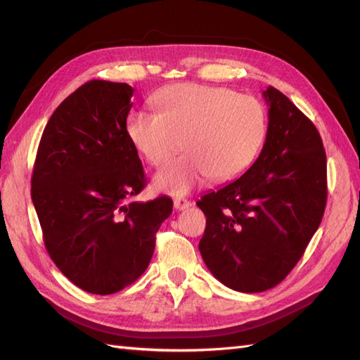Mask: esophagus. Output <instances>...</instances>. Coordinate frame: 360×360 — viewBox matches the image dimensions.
Here are the masks:
<instances>
[{"instance_id":"obj_1","label":"esophagus","mask_w":360,"mask_h":360,"mask_svg":"<svg viewBox=\"0 0 360 360\" xmlns=\"http://www.w3.org/2000/svg\"><path fill=\"white\" fill-rule=\"evenodd\" d=\"M173 204H174L176 210H186L190 207V205H192V202H190L188 200H184V198H176Z\"/></svg>"}]
</instances>
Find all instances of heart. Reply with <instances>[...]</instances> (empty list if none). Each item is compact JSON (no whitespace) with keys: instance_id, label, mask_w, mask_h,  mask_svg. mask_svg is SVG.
Instances as JSON below:
<instances>
[{"instance_id":"heart-1","label":"heart","mask_w":360,"mask_h":360,"mask_svg":"<svg viewBox=\"0 0 360 360\" xmlns=\"http://www.w3.org/2000/svg\"><path fill=\"white\" fill-rule=\"evenodd\" d=\"M156 112L134 111L127 120L129 141L153 167L176 159L155 178L156 188L186 195L209 178H238L257 159L266 139L263 105L255 97L221 86L179 83L155 97Z\"/></svg>"}]
</instances>
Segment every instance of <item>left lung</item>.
<instances>
[{"label": "left lung", "instance_id": "8db88e82", "mask_svg": "<svg viewBox=\"0 0 360 360\" xmlns=\"http://www.w3.org/2000/svg\"><path fill=\"white\" fill-rule=\"evenodd\" d=\"M263 150L241 178L196 202L205 215L200 252L213 277L263 292L292 271L322 221L326 155L314 124L272 86L263 91Z\"/></svg>", "mask_w": 360, "mask_h": 360}]
</instances>
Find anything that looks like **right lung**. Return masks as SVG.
I'll list each match as a JSON object with an SVG mask.
<instances>
[{
  "label": "right lung",
  "instance_id": "obj_1",
  "mask_svg": "<svg viewBox=\"0 0 360 360\" xmlns=\"http://www.w3.org/2000/svg\"><path fill=\"white\" fill-rule=\"evenodd\" d=\"M134 89L91 80L58 105L38 145L30 196L52 262L75 286L108 295L147 269L173 201L133 196L145 186L127 133Z\"/></svg>",
  "mask_w": 360,
  "mask_h": 360
}]
</instances>
